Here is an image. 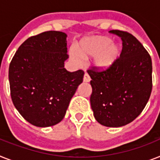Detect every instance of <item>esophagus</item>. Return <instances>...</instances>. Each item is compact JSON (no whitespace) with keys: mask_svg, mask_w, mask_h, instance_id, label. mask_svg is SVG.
<instances>
[{"mask_svg":"<svg viewBox=\"0 0 160 160\" xmlns=\"http://www.w3.org/2000/svg\"><path fill=\"white\" fill-rule=\"evenodd\" d=\"M84 81L85 82H90V75H88L87 73H85V75H84Z\"/></svg>","mask_w":160,"mask_h":160,"instance_id":"34e87169","label":"esophagus"}]
</instances>
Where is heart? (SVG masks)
Wrapping results in <instances>:
<instances>
[{
  "label": "heart",
  "instance_id": "1",
  "mask_svg": "<svg viewBox=\"0 0 160 160\" xmlns=\"http://www.w3.org/2000/svg\"><path fill=\"white\" fill-rule=\"evenodd\" d=\"M111 39L103 36H91L84 39L76 48V52L70 51V58L75 65L81 66L83 60L95 58V66L100 70L110 68L116 62L121 54V46L111 43Z\"/></svg>",
  "mask_w": 160,
  "mask_h": 160
}]
</instances>
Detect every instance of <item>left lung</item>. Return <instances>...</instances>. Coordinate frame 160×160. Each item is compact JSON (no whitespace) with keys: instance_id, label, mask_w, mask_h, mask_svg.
<instances>
[{"instance_id":"8db88e82","label":"left lung","mask_w":160,"mask_h":160,"mask_svg":"<svg viewBox=\"0 0 160 160\" xmlns=\"http://www.w3.org/2000/svg\"><path fill=\"white\" fill-rule=\"evenodd\" d=\"M109 32L122 40V51L110 68L87 70L91 80L90 105L100 124L120 127L139 116L152 90V60L143 45L129 32Z\"/></svg>"}]
</instances>
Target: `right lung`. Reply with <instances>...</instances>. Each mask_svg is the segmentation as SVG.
Wrapping results in <instances>:
<instances>
[{
  "instance_id": "1",
  "label": "right lung",
  "mask_w": 160,
  "mask_h": 160,
  "mask_svg": "<svg viewBox=\"0 0 160 160\" xmlns=\"http://www.w3.org/2000/svg\"><path fill=\"white\" fill-rule=\"evenodd\" d=\"M66 34L50 31L21 44L9 66L12 102L26 121L52 126L65 117L70 101L83 81L84 71L70 72Z\"/></svg>"
}]
</instances>
